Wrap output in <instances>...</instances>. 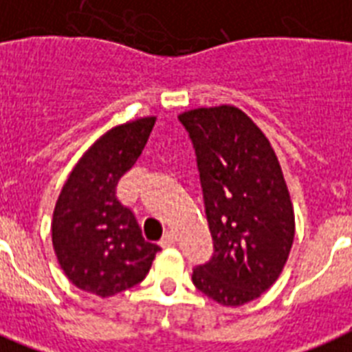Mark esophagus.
Listing matches in <instances>:
<instances>
[{
  "mask_svg": "<svg viewBox=\"0 0 352 352\" xmlns=\"http://www.w3.org/2000/svg\"><path fill=\"white\" fill-rule=\"evenodd\" d=\"M174 243H176V235H174V232L170 230L162 237V241H160V245L164 246V248H169V246H173Z\"/></svg>",
  "mask_w": 352,
  "mask_h": 352,
  "instance_id": "esophagus-1",
  "label": "esophagus"
}]
</instances>
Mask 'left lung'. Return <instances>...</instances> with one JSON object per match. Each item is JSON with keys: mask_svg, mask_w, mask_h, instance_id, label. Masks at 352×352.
Instances as JSON below:
<instances>
[{"mask_svg": "<svg viewBox=\"0 0 352 352\" xmlns=\"http://www.w3.org/2000/svg\"><path fill=\"white\" fill-rule=\"evenodd\" d=\"M196 149L214 255L192 283L226 307L259 298L283 274L295 237V212L274 147L230 104L178 115Z\"/></svg>", "mask_w": 352, "mask_h": 352, "instance_id": "1", "label": "left lung"}]
</instances>
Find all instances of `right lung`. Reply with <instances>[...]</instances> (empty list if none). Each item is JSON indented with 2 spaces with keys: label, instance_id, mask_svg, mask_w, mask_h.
<instances>
[{
  "label": "right lung",
  "instance_id": "right-lung-1",
  "mask_svg": "<svg viewBox=\"0 0 352 352\" xmlns=\"http://www.w3.org/2000/svg\"><path fill=\"white\" fill-rule=\"evenodd\" d=\"M156 117L111 127L93 142L65 182L52 217V243L68 280L97 297L126 292L149 274L158 245L144 239L117 197L118 179L140 158Z\"/></svg>",
  "mask_w": 352,
  "mask_h": 352
}]
</instances>
